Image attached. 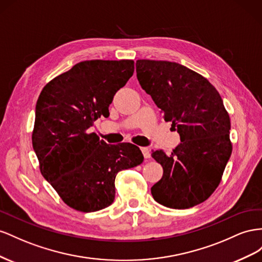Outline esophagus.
<instances>
[{
  "label": "esophagus",
  "mask_w": 262,
  "mask_h": 262,
  "mask_svg": "<svg viewBox=\"0 0 262 262\" xmlns=\"http://www.w3.org/2000/svg\"><path fill=\"white\" fill-rule=\"evenodd\" d=\"M140 149H141V151H143V155H144V157H145L146 159L150 158L151 154H150V150H149V149H148L147 147H143V148H140Z\"/></svg>",
  "instance_id": "34e87169"
}]
</instances>
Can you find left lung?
<instances>
[{
  "label": "left lung",
  "mask_w": 262,
  "mask_h": 262,
  "mask_svg": "<svg viewBox=\"0 0 262 262\" xmlns=\"http://www.w3.org/2000/svg\"><path fill=\"white\" fill-rule=\"evenodd\" d=\"M136 72L141 88L181 139L171 155L152 150L163 168L152 196L170 208L195 206L217 188L233 150L223 100L207 79L180 63L141 59Z\"/></svg>",
  "instance_id": "8db88e82"
}]
</instances>
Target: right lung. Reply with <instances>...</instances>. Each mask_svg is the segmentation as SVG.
Wrapping results in <instances>:
<instances>
[{
  "label": "right lung",
  "instance_id": "1",
  "mask_svg": "<svg viewBox=\"0 0 262 262\" xmlns=\"http://www.w3.org/2000/svg\"><path fill=\"white\" fill-rule=\"evenodd\" d=\"M133 73V60L82 61L48 82L37 100L32 143L40 172L74 210L110 206L117 172L144 161L137 146L107 145L88 132L110 115L115 93Z\"/></svg>",
  "mask_w": 262,
  "mask_h": 262
}]
</instances>
